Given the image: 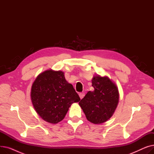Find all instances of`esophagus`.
I'll use <instances>...</instances> for the list:
<instances>
[{"label": "esophagus", "mask_w": 154, "mask_h": 154, "mask_svg": "<svg viewBox=\"0 0 154 154\" xmlns=\"http://www.w3.org/2000/svg\"><path fill=\"white\" fill-rule=\"evenodd\" d=\"M79 96H80V98L82 99H83V98H84V97L85 96V94H84V92L80 93V94H79Z\"/></svg>", "instance_id": "obj_1"}]
</instances>
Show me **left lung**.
Here are the masks:
<instances>
[{
    "instance_id": "8db88e82",
    "label": "left lung",
    "mask_w": 154,
    "mask_h": 154,
    "mask_svg": "<svg viewBox=\"0 0 154 154\" xmlns=\"http://www.w3.org/2000/svg\"><path fill=\"white\" fill-rule=\"evenodd\" d=\"M92 84L94 91H88L79 104L89 122L101 124L114 114L119 101V92L117 85L107 76L94 75Z\"/></svg>"
}]
</instances>
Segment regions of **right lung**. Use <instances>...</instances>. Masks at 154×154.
<instances>
[{
	"label": "right lung",
	"mask_w": 154,
	"mask_h": 154,
	"mask_svg": "<svg viewBox=\"0 0 154 154\" xmlns=\"http://www.w3.org/2000/svg\"><path fill=\"white\" fill-rule=\"evenodd\" d=\"M30 97L37 114L53 124L62 120L71 105L80 100L74 87L65 78L64 72L52 69L37 77L31 87Z\"/></svg>",
	"instance_id": "1"
}]
</instances>
